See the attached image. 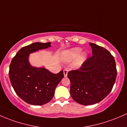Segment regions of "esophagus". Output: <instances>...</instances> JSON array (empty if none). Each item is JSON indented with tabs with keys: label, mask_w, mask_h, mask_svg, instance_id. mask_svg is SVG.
<instances>
[{
	"label": "esophagus",
	"mask_w": 127,
	"mask_h": 127,
	"mask_svg": "<svg viewBox=\"0 0 127 127\" xmlns=\"http://www.w3.org/2000/svg\"><path fill=\"white\" fill-rule=\"evenodd\" d=\"M67 72H68V70L67 69H64V77H67Z\"/></svg>",
	"instance_id": "obj_1"
}]
</instances>
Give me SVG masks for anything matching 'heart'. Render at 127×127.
<instances>
[{
  "label": "heart",
  "instance_id": "obj_1",
  "mask_svg": "<svg viewBox=\"0 0 127 127\" xmlns=\"http://www.w3.org/2000/svg\"><path fill=\"white\" fill-rule=\"evenodd\" d=\"M81 52V49L79 47H75L74 48V49H72L71 50H69V51L67 52L66 53V60L67 61H72L75 59H76L77 58V60H76L75 63L74 64L75 67H77V66H80V65L81 64V63H83V60H85V55L84 53L80 54ZM80 55L79 56V55ZM79 56V57L78 56Z\"/></svg>",
  "mask_w": 127,
  "mask_h": 127
}]
</instances>
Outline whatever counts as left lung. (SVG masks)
Instances as JSON below:
<instances>
[{
	"label": "left lung",
	"instance_id": "obj_1",
	"mask_svg": "<svg viewBox=\"0 0 127 127\" xmlns=\"http://www.w3.org/2000/svg\"><path fill=\"white\" fill-rule=\"evenodd\" d=\"M93 56L79 69L68 72L70 95L76 102L83 105L97 103L113 89L117 77L114 57L103 47L90 43Z\"/></svg>",
	"mask_w": 127,
	"mask_h": 127
}]
</instances>
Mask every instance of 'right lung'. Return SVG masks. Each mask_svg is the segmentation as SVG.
I'll list each match as a JSON object with an SVG mask.
<instances>
[{
	"mask_svg": "<svg viewBox=\"0 0 127 127\" xmlns=\"http://www.w3.org/2000/svg\"><path fill=\"white\" fill-rule=\"evenodd\" d=\"M51 42H34L22 47L13 58L9 77L16 94L27 103L42 105L53 98L55 89L64 77L63 70L52 74L45 68H36L29 64L30 53L51 46Z\"/></svg>",
	"mask_w": 127,
	"mask_h": 127,
	"instance_id": "1",
	"label": "right lung"
}]
</instances>
